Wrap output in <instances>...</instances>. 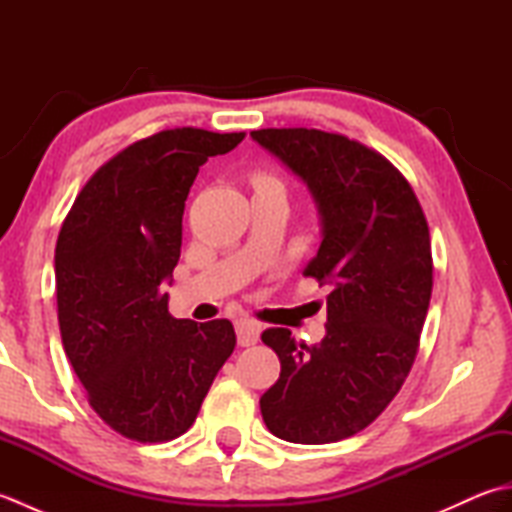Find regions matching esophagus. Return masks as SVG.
<instances>
[{
	"instance_id": "esophagus-1",
	"label": "esophagus",
	"mask_w": 512,
	"mask_h": 512,
	"mask_svg": "<svg viewBox=\"0 0 512 512\" xmlns=\"http://www.w3.org/2000/svg\"><path fill=\"white\" fill-rule=\"evenodd\" d=\"M235 334H237V345L239 347H250L259 341V334H262V325L253 319H237L235 321Z\"/></svg>"
}]
</instances>
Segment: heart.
<instances>
[{"mask_svg": "<svg viewBox=\"0 0 512 512\" xmlns=\"http://www.w3.org/2000/svg\"><path fill=\"white\" fill-rule=\"evenodd\" d=\"M266 182H275V180L268 178V176H257L255 178V184H266Z\"/></svg>", "mask_w": 512, "mask_h": 512, "instance_id": "obj_1", "label": "heart"}]
</instances>
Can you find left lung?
<instances>
[{"instance_id":"1","label":"left lung","mask_w":512,"mask_h":512,"mask_svg":"<svg viewBox=\"0 0 512 512\" xmlns=\"http://www.w3.org/2000/svg\"><path fill=\"white\" fill-rule=\"evenodd\" d=\"M250 138L306 184L321 244L303 275L332 288L321 343L286 328L262 334L281 361L262 418L288 442L350 438L383 413L416 358L433 286L429 226L398 169L356 140L306 127Z\"/></svg>"}]
</instances>
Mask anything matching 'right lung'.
Listing matches in <instances>:
<instances>
[{
    "instance_id": "obj_1",
    "label": "right lung",
    "mask_w": 512,
    "mask_h": 512,
    "mask_svg": "<svg viewBox=\"0 0 512 512\" xmlns=\"http://www.w3.org/2000/svg\"><path fill=\"white\" fill-rule=\"evenodd\" d=\"M244 134L167 129L94 173L65 217L54 250L63 350L92 409L138 442L182 436L233 354L226 319H173L184 200L200 167Z\"/></svg>"
}]
</instances>
